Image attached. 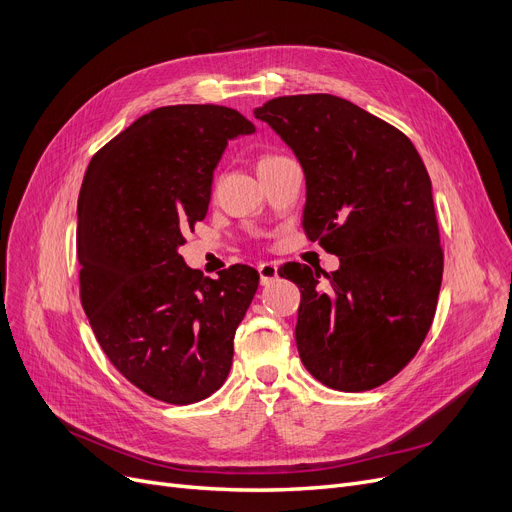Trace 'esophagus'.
<instances>
[{
  "label": "esophagus",
  "mask_w": 512,
  "mask_h": 512,
  "mask_svg": "<svg viewBox=\"0 0 512 512\" xmlns=\"http://www.w3.org/2000/svg\"><path fill=\"white\" fill-rule=\"evenodd\" d=\"M257 270H259L261 286H267V284L274 282V280L278 278V265H276V263H270V261L259 263V265H257Z\"/></svg>",
  "instance_id": "esophagus-1"
}]
</instances>
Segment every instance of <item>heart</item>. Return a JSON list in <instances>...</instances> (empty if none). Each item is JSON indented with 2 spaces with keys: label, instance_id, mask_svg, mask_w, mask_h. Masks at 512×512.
Masks as SVG:
<instances>
[{
  "label": "heart",
  "instance_id": "1",
  "mask_svg": "<svg viewBox=\"0 0 512 512\" xmlns=\"http://www.w3.org/2000/svg\"><path fill=\"white\" fill-rule=\"evenodd\" d=\"M274 157H278V155H267V157H263L261 161H267V159H274ZM261 161H259V164H261Z\"/></svg>",
  "mask_w": 512,
  "mask_h": 512
}]
</instances>
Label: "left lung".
<instances>
[{
  "mask_svg": "<svg viewBox=\"0 0 512 512\" xmlns=\"http://www.w3.org/2000/svg\"><path fill=\"white\" fill-rule=\"evenodd\" d=\"M253 114L303 168L305 232L340 257L324 284L309 265L284 270L301 288V361L340 392L380 386L434 321L444 255L432 180L405 134L342 97H276Z\"/></svg>",
  "mask_w": 512,
  "mask_h": 512,
  "instance_id": "8db88e82",
  "label": "left lung"
}]
</instances>
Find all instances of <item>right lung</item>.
Returning <instances> with one entry per match:
<instances>
[{"mask_svg":"<svg viewBox=\"0 0 512 512\" xmlns=\"http://www.w3.org/2000/svg\"><path fill=\"white\" fill-rule=\"evenodd\" d=\"M224 105H168L97 151L78 195L80 301L103 353L145 394L191 405L232 367L259 284L247 265L203 278L178 255L201 222L228 141L253 134Z\"/></svg>","mask_w":512,"mask_h":512,"instance_id":"right-lung-1","label":"right lung"}]
</instances>
